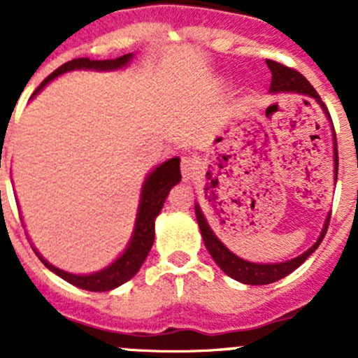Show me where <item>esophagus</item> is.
<instances>
[{
    "instance_id": "obj_1",
    "label": "esophagus",
    "mask_w": 358,
    "mask_h": 358,
    "mask_svg": "<svg viewBox=\"0 0 358 358\" xmlns=\"http://www.w3.org/2000/svg\"><path fill=\"white\" fill-rule=\"evenodd\" d=\"M197 170H199V161L195 159V157L182 156V159H181V173H182V177H185L186 181H188V179H192V177H194L195 173H197Z\"/></svg>"
}]
</instances>
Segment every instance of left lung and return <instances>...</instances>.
Listing matches in <instances>:
<instances>
[{
    "label": "left lung",
    "instance_id": "1",
    "mask_svg": "<svg viewBox=\"0 0 358 358\" xmlns=\"http://www.w3.org/2000/svg\"><path fill=\"white\" fill-rule=\"evenodd\" d=\"M268 69L273 73V82H271V90L268 93H299L306 94V96L314 98L315 102L321 106L322 113L328 116L330 120V113H328L327 106L322 103L321 96L317 94V91L310 85V82L303 77L301 73H297L296 69L287 68V66L280 64V62L267 61ZM331 122V120H330ZM331 131H334V125H331ZM337 166H339V157H337V141H335V132H334V181L337 182ZM195 217H197V224L201 227V235L204 240V245H206L208 252L211 255V258L215 260V264L222 268L224 273L227 274L233 280L240 281V283H245V285H268V283H274V281L281 280V278L289 276L292 271H296L303 262L308 258L315 249L319 248V243L322 242L324 235H327L328 222H330V215L324 220V226L321 229V235L315 240V243L310 249H306L303 255L296 256L292 260L287 262H278V264H255V262H248L236 256L235 252L229 251V249L220 242L217 235L213 233L211 226L208 224V218L202 211L201 204L195 202Z\"/></svg>",
    "mask_w": 358,
    "mask_h": 358
}]
</instances>
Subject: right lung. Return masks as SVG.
<instances>
[{
  "label": "right lung",
  "instance_id": "right-lung-1",
  "mask_svg": "<svg viewBox=\"0 0 358 358\" xmlns=\"http://www.w3.org/2000/svg\"><path fill=\"white\" fill-rule=\"evenodd\" d=\"M132 59H134V53H127V55H122L118 57V59H107V61H91V59H85V57L84 59H73V61L62 64L61 68H57L50 77L44 78L43 84L34 91L31 98L36 96V94H39L41 91H43L50 82L55 80L57 77H61V75H64V73L68 71H73V69L116 71V69H123L125 66H129V62H131ZM179 163H181L179 157L166 159L164 163L157 164L156 169L145 177L143 185H141L138 213H136L134 231H132L131 240H129L125 251H123L113 264L100 268L96 273L73 274L50 264V262L46 260V258H43L36 249V255L39 256V260L43 262L52 273H55L57 276H61L62 280H66L68 283H71V285L78 287V289L90 290V292H107V290L116 289V287L123 285V283L131 280V278H134L136 273H138L141 265H143V262L147 260L148 252H150L152 249V243H154V235H156L154 224H156V217L159 215L164 201L169 197L170 189H172L177 182L181 181Z\"/></svg>",
  "mask_w": 358,
  "mask_h": 358
}]
</instances>
